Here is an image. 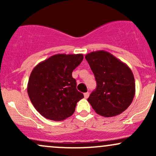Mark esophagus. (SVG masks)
<instances>
[{
	"mask_svg": "<svg viewBox=\"0 0 156 156\" xmlns=\"http://www.w3.org/2000/svg\"><path fill=\"white\" fill-rule=\"evenodd\" d=\"M89 96V92L84 93V98H88Z\"/></svg>",
	"mask_w": 156,
	"mask_h": 156,
	"instance_id": "34e87169",
	"label": "esophagus"
}]
</instances>
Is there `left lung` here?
Wrapping results in <instances>:
<instances>
[{
  "label": "left lung",
  "mask_w": 156,
  "mask_h": 156,
  "mask_svg": "<svg viewBox=\"0 0 156 156\" xmlns=\"http://www.w3.org/2000/svg\"><path fill=\"white\" fill-rule=\"evenodd\" d=\"M94 73L97 88L87 101L97 114L105 117L120 114L128 108L135 95V80L126 64L105 51L86 55Z\"/></svg>",
  "instance_id": "obj_1"
}]
</instances>
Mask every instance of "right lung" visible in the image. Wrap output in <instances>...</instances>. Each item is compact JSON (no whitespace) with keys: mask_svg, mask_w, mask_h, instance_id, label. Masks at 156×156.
<instances>
[{"mask_svg":"<svg viewBox=\"0 0 156 156\" xmlns=\"http://www.w3.org/2000/svg\"><path fill=\"white\" fill-rule=\"evenodd\" d=\"M83 54H55L37 64L28 79V94L36 110L46 119L61 121L73 114L83 94L76 89L72 73Z\"/></svg>","mask_w":156,"mask_h":156,"instance_id":"add662e5","label":"right lung"}]
</instances>
